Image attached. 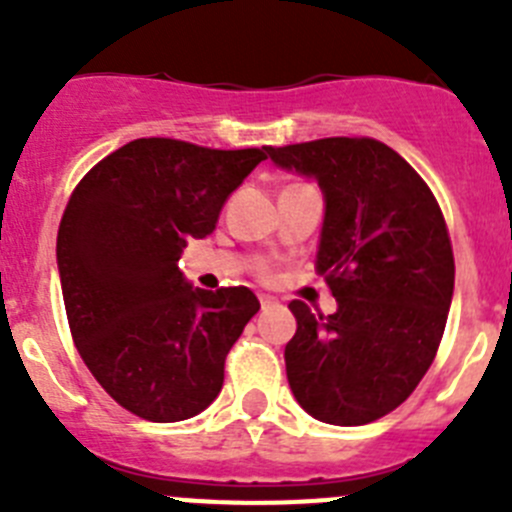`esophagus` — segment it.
<instances>
[{
	"label": "esophagus",
	"mask_w": 512,
	"mask_h": 512,
	"mask_svg": "<svg viewBox=\"0 0 512 512\" xmlns=\"http://www.w3.org/2000/svg\"><path fill=\"white\" fill-rule=\"evenodd\" d=\"M259 302H261V307H271V305H277V300H274V297L271 295H259Z\"/></svg>",
	"instance_id": "1"
}]
</instances>
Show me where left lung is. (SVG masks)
Returning a JSON list of instances; mask_svg holds the SVG:
<instances>
[{"label": "left lung", "instance_id": "1", "mask_svg": "<svg viewBox=\"0 0 512 512\" xmlns=\"http://www.w3.org/2000/svg\"><path fill=\"white\" fill-rule=\"evenodd\" d=\"M284 171L323 192L315 271L338 310L292 302L297 333L284 348L302 410L330 425L392 413L418 387L441 343L454 253L441 207L413 166L372 138H323L266 148Z\"/></svg>", "mask_w": 512, "mask_h": 512}]
</instances>
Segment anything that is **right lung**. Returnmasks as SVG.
Listing matches in <instances>:
<instances>
[{"instance_id":"obj_1","label":"right lung","mask_w":512,"mask_h":512,"mask_svg":"<svg viewBox=\"0 0 512 512\" xmlns=\"http://www.w3.org/2000/svg\"><path fill=\"white\" fill-rule=\"evenodd\" d=\"M264 158L266 148L138 138L71 194L56 243L71 336L104 392L138 418H194L223 390L225 356L261 305L248 287H192L179 259Z\"/></svg>"}]
</instances>
